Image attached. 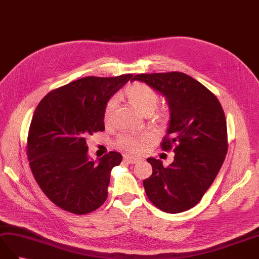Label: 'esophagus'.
I'll use <instances>...</instances> for the list:
<instances>
[{"mask_svg":"<svg viewBox=\"0 0 259 259\" xmlns=\"http://www.w3.org/2000/svg\"><path fill=\"white\" fill-rule=\"evenodd\" d=\"M123 159H124V161H127L130 164H136V163H138V162L142 161V158L132 157V155H123Z\"/></svg>","mask_w":259,"mask_h":259,"instance_id":"esophagus-1","label":"esophagus"}]
</instances>
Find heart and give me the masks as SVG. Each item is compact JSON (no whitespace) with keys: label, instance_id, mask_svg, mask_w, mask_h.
Here are the masks:
<instances>
[{"label":"heart","instance_id":"obj_1","mask_svg":"<svg viewBox=\"0 0 259 259\" xmlns=\"http://www.w3.org/2000/svg\"><path fill=\"white\" fill-rule=\"evenodd\" d=\"M129 101L134 105L138 110L142 112L143 115L151 113L154 111L159 104V95L157 92L150 87L147 83L143 82H135L129 86L124 92ZM118 105V96H112V97L107 101L105 110H104V120L108 123L111 121L113 112H115L116 107ZM169 118V110L166 108L161 109L157 119L162 122H165ZM149 134L142 135H122L118 138L117 143L120 148H122L130 152H140L147 146L150 140Z\"/></svg>","mask_w":259,"mask_h":259}]
</instances>
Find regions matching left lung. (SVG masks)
Masks as SVG:
<instances>
[{
	"label": "left lung",
	"instance_id": "8db88e82",
	"mask_svg": "<svg viewBox=\"0 0 259 259\" xmlns=\"http://www.w3.org/2000/svg\"><path fill=\"white\" fill-rule=\"evenodd\" d=\"M134 80L161 93L170 108V121L161 143L173 148L174 161L164 167L148 158L152 174L144 180L146 193L166 213H181L195 206L212 185L227 153V128L219 99L191 76L171 73L140 74Z\"/></svg>",
	"mask_w": 259,
	"mask_h": 259
}]
</instances>
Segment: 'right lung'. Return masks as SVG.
<instances>
[{"instance_id": "right-lung-1", "label": "right lung", "mask_w": 259, "mask_h": 259, "mask_svg": "<svg viewBox=\"0 0 259 259\" xmlns=\"http://www.w3.org/2000/svg\"><path fill=\"white\" fill-rule=\"evenodd\" d=\"M131 77L80 78L48 93L36 107L26 146L29 166L45 195L65 211L87 214L106 201L110 172L122 155L110 151L89 159L86 138L105 130L107 101Z\"/></svg>"}]
</instances>
